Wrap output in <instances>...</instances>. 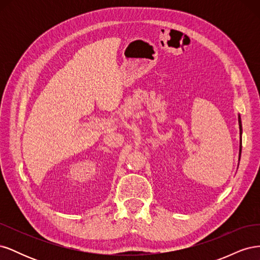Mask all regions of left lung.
Returning <instances> with one entry per match:
<instances>
[{
	"label": "left lung",
	"instance_id": "8db88e82",
	"mask_svg": "<svg viewBox=\"0 0 260 260\" xmlns=\"http://www.w3.org/2000/svg\"><path fill=\"white\" fill-rule=\"evenodd\" d=\"M239 125H240V132L242 131V122H241V117L239 116ZM241 152H242V143L240 144V155H241Z\"/></svg>",
	"mask_w": 260,
	"mask_h": 260
}]
</instances>
